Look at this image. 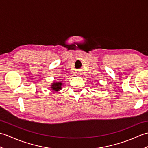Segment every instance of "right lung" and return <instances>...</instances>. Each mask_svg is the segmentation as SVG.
I'll return each mask as SVG.
<instances>
[{"mask_svg": "<svg viewBox=\"0 0 148 148\" xmlns=\"http://www.w3.org/2000/svg\"><path fill=\"white\" fill-rule=\"evenodd\" d=\"M51 88L53 90L55 91V92H57L59 90L62 89V83H55L52 84L51 85Z\"/></svg>", "mask_w": 148, "mask_h": 148, "instance_id": "1", "label": "right lung"}]
</instances>
